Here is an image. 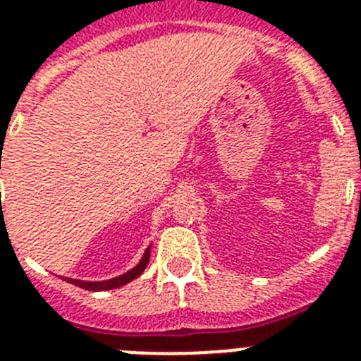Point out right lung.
Instances as JSON below:
<instances>
[{"label": "right lung", "mask_w": 361, "mask_h": 361, "mask_svg": "<svg viewBox=\"0 0 361 361\" xmlns=\"http://www.w3.org/2000/svg\"><path fill=\"white\" fill-rule=\"evenodd\" d=\"M147 262H149V249H147L146 252H144V257H142V260L138 264H136L135 268L130 269V271H127V274L120 275V277H116V279H109V281H99V283H90V281H78V279H67L65 277V281L67 283H71V285H76L80 286V288H86V290H110V288H118V286H123L127 285L129 281L136 279L138 275L146 269Z\"/></svg>", "instance_id": "right-lung-1"}]
</instances>
